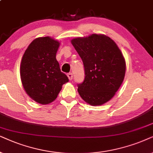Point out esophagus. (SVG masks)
<instances>
[{"mask_svg": "<svg viewBox=\"0 0 153 153\" xmlns=\"http://www.w3.org/2000/svg\"><path fill=\"white\" fill-rule=\"evenodd\" d=\"M67 76H68V78L70 80H71L73 79V74L71 73H68V74H67Z\"/></svg>", "mask_w": 153, "mask_h": 153, "instance_id": "esophagus-1", "label": "esophagus"}]
</instances>
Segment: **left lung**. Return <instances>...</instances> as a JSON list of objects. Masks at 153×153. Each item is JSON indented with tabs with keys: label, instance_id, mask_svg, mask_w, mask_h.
Here are the masks:
<instances>
[{
	"label": "left lung",
	"instance_id": "left-lung-1",
	"mask_svg": "<svg viewBox=\"0 0 153 153\" xmlns=\"http://www.w3.org/2000/svg\"><path fill=\"white\" fill-rule=\"evenodd\" d=\"M71 43L85 68L84 80L78 84L79 94L91 105L106 103L125 78L126 63L120 50L111 38L101 34L75 38Z\"/></svg>",
	"mask_w": 153,
	"mask_h": 153
}]
</instances>
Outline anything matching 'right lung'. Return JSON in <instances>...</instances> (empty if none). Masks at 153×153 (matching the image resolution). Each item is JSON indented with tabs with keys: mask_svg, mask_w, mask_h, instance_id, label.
Here are the masks:
<instances>
[{
	"mask_svg": "<svg viewBox=\"0 0 153 153\" xmlns=\"http://www.w3.org/2000/svg\"><path fill=\"white\" fill-rule=\"evenodd\" d=\"M59 46V42L50 37L36 38L30 42L22 57V85L28 95L41 104L55 100L62 85L68 82L56 59Z\"/></svg>",
	"mask_w": 153,
	"mask_h": 153,
	"instance_id": "add662e5",
	"label": "right lung"
}]
</instances>
